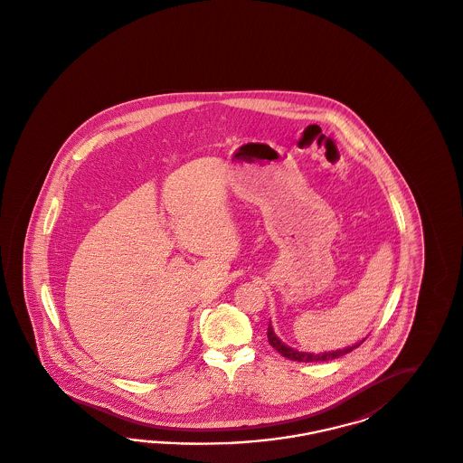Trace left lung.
<instances>
[{"label":"left lung","mask_w":463,"mask_h":463,"mask_svg":"<svg viewBox=\"0 0 463 463\" xmlns=\"http://www.w3.org/2000/svg\"><path fill=\"white\" fill-rule=\"evenodd\" d=\"M267 335H269V342H270V345L275 349V351L279 352V354H282L284 357H288L290 361H298V363H321V361H332V359L342 357V355L349 354V352L354 351V349H357V347L364 342V340H363V342H359V344H355V345H352V347H347V349H342V351L307 354V352L294 351L292 347H288L286 344H282V342L277 338V335L273 334V328H271L270 323H269V332H267Z\"/></svg>","instance_id":"1"}]
</instances>
